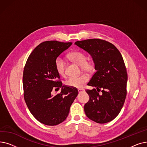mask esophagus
I'll list each match as a JSON object with an SVG mask.
<instances>
[{
    "label": "esophagus",
    "mask_w": 147,
    "mask_h": 147,
    "mask_svg": "<svg viewBox=\"0 0 147 147\" xmlns=\"http://www.w3.org/2000/svg\"><path fill=\"white\" fill-rule=\"evenodd\" d=\"M83 90V89H78V92H81Z\"/></svg>",
    "instance_id": "34e87169"
}]
</instances>
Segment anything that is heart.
<instances>
[{"instance_id":"1","label":"heart","mask_w":147,"mask_h":147,"mask_svg":"<svg viewBox=\"0 0 147 147\" xmlns=\"http://www.w3.org/2000/svg\"><path fill=\"white\" fill-rule=\"evenodd\" d=\"M68 58L77 64L80 65L81 69L86 73H92L95 71V64L94 61L87 59L88 57L83 52L76 51L68 54ZM55 68L57 72L60 76H63L65 74V63L64 60L60 57L55 60ZM88 78L85 75L77 77H69L64 82L67 86L79 88L88 82Z\"/></svg>"}]
</instances>
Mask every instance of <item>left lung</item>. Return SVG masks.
I'll list each match as a JSON object with an SVG mask.
<instances>
[{
	"label": "left lung",
	"instance_id": "obj_1",
	"mask_svg": "<svg viewBox=\"0 0 147 147\" xmlns=\"http://www.w3.org/2000/svg\"><path fill=\"white\" fill-rule=\"evenodd\" d=\"M75 44L90 54L96 70L88 83L95 88L86 89L89 100L84 106V112L98 123L109 122L120 112L127 94V74L121 54L113 44L99 38Z\"/></svg>",
	"mask_w": 147,
	"mask_h": 147
}]
</instances>
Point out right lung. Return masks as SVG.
Here are the masks:
<instances>
[{"mask_svg": "<svg viewBox=\"0 0 147 147\" xmlns=\"http://www.w3.org/2000/svg\"><path fill=\"white\" fill-rule=\"evenodd\" d=\"M71 42L45 41L30 53L23 71L24 98L30 113L38 121L55 126L67 117L69 108L78 94L76 88L63 86L55 68V60ZM62 87L60 93L51 95L52 89Z\"/></svg>", "mask_w": 147, "mask_h": 147, "instance_id": "add662e5", "label": "right lung"}]
</instances>
